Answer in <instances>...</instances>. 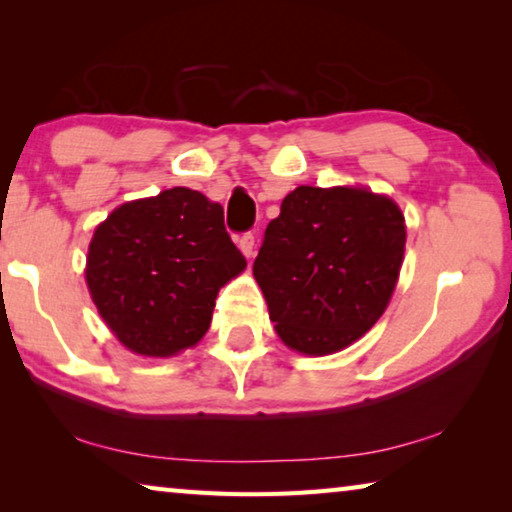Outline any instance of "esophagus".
<instances>
[{
  "instance_id": "1",
  "label": "esophagus",
  "mask_w": 512,
  "mask_h": 512,
  "mask_svg": "<svg viewBox=\"0 0 512 512\" xmlns=\"http://www.w3.org/2000/svg\"><path fill=\"white\" fill-rule=\"evenodd\" d=\"M237 244H239L241 253H244L246 257L255 255V235H253V232H244V235H239Z\"/></svg>"
}]
</instances>
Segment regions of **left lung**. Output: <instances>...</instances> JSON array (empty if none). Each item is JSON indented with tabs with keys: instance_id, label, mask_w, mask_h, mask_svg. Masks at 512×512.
Returning <instances> with one entry per match:
<instances>
[{
	"instance_id": "1",
	"label": "left lung",
	"mask_w": 512,
	"mask_h": 512,
	"mask_svg": "<svg viewBox=\"0 0 512 512\" xmlns=\"http://www.w3.org/2000/svg\"><path fill=\"white\" fill-rule=\"evenodd\" d=\"M404 244V214L388 196L293 189L253 264L277 336L316 357L361 339L393 296Z\"/></svg>"
}]
</instances>
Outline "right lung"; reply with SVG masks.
<instances>
[{"mask_svg": "<svg viewBox=\"0 0 512 512\" xmlns=\"http://www.w3.org/2000/svg\"><path fill=\"white\" fill-rule=\"evenodd\" d=\"M246 268L223 207L187 187L119 205L90 241V296L112 334L144 357L203 339L219 289Z\"/></svg>", "mask_w": 512, "mask_h": 512, "instance_id": "right-lung-1", "label": "right lung"}]
</instances>
